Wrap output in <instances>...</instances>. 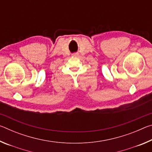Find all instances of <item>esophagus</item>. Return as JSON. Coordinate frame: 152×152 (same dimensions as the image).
<instances>
[{"label": "esophagus", "instance_id": "esophagus-1", "mask_svg": "<svg viewBox=\"0 0 152 152\" xmlns=\"http://www.w3.org/2000/svg\"><path fill=\"white\" fill-rule=\"evenodd\" d=\"M78 55H79L78 53H73V54H72V56H74V57H77V56H78Z\"/></svg>", "mask_w": 152, "mask_h": 152}]
</instances>
